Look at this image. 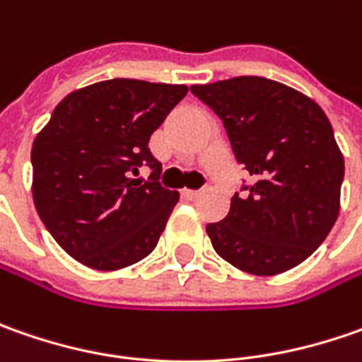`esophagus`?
<instances>
[{
  "label": "esophagus",
  "instance_id": "obj_1",
  "mask_svg": "<svg viewBox=\"0 0 362 362\" xmlns=\"http://www.w3.org/2000/svg\"><path fill=\"white\" fill-rule=\"evenodd\" d=\"M181 193H183V197H187V199H195V197L202 195V191H197V189H183Z\"/></svg>",
  "mask_w": 362,
  "mask_h": 362
}]
</instances>
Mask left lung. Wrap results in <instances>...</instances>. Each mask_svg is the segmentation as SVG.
<instances>
[{"label":"left lung","instance_id":"8db88e82","mask_svg":"<svg viewBox=\"0 0 362 362\" xmlns=\"http://www.w3.org/2000/svg\"><path fill=\"white\" fill-rule=\"evenodd\" d=\"M191 92L221 119L252 183L205 230L231 266L274 276L302 264L341 209L344 159L325 110L276 80L238 76Z\"/></svg>","mask_w":362,"mask_h":362}]
</instances>
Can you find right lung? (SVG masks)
<instances>
[{
	"label": "right lung",
	"mask_w": 362,
	"mask_h": 362,
	"mask_svg": "<svg viewBox=\"0 0 362 362\" xmlns=\"http://www.w3.org/2000/svg\"><path fill=\"white\" fill-rule=\"evenodd\" d=\"M187 86L115 78L70 92L32 146L37 216L66 254L94 270H120L159 242L179 193L160 187L151 134ZM151 169L145 184L131 174Z\"/></svg>",
	"instance_id": "1"
}]
</instances>
